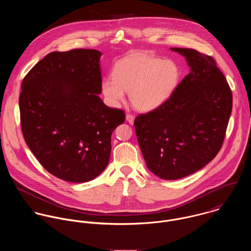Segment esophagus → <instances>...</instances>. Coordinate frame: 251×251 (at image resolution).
Returning <instances> with one entry per match:
<instances>
[{
	"label": "esophagus",
	"mask_w": 251,
	"mask_h": 251,
	"mask_svg": "<svg viewBox=\"0 0 251 251\" xmlns=\"http://www.w3.org/2000/svg\"><path fill=\"white\" fill-rule=\"evenodd\" d=\"M134 116L133 115H130V114H127L126 116V122L129 124V125H133V123H134Z\"/></svg>",
	"instance_id": "obj_1"
}]
</instances>
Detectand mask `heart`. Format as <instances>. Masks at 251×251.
Segmentation results:
<instances>
[{"label": "heart", "mask_w": 251, "mask_h": 251, "mask_svg": "<svg viewBox=\"0 0 251 251\" xmlns=\"http://www.w3.org/2000/svg\"><path fill=\"white\" fill-rule=\"evenodd\" d=\"M179 72L171 60H161L147 54H135L116 63L113 78L101 83L108 102L118 106L129 92L132 105L141 111H152L163 105L175 91Z\"/></svg>", "instance_id": "heart-1"}]
</instances>
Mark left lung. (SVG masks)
Segmentation results:
<instances>
[{"instance_id":"obj_1","label":"left lung","mask_w":251,"mask_h":251,"mask_svg":"<svg viewBox=\"0 0 251 251\" xmlns=\"http://www.w3.org/2000/svg\"><path fill=\"white\" fill-rule=\"evenodd\" d=\"M170 50L185 58L189 73L163 105L139 115L134 127L148 169L160 179H178L215 158L233 100L212 57L188 48Z\"/></svg>"}]
</instances>
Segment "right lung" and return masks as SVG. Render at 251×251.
Returning <instances> with one entry per match:
<instances>
[{
  "label": "right lung",
  "instance_id": "obj_1",
  "mask_svg": "<svg viewBox=\"0 0 251 251\" xmlns=\"http://www.w3.org/2000/svg\"><path fill=\"white\" fill-rule=\"evenodd\" d=\"M101 55L95 49L52 52L22 82L25 141L49 173L67 181L86 182L104 171L111 135L126 119L99 97Z\"/></svg>",
  "mask_w": 251,
  "mask_h": 251
}]
</instances>
